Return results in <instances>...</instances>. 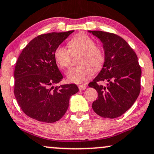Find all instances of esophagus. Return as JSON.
<instances>
[{
  "label": "esophagus",
  "instance_id": "1",
  "mask_svg": "<svg viewBox=\"0 0 154 154\" xmlns=\"http://www.w3.org/2000/svg\"><path fill=\"white\" fill-rule=\"evenodd\" d=\"M78 87H79V90L82 91V90H85V89L87 88V86L85 85H79Z\"/></svg>",
  "mask_w": 154,
  "mask_h": 154
}]
</instances>
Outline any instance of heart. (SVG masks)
Returning <instances> with one entry per match:
<instances>
[{
  "label": "heart",
  "instance_id": "b5f03b06",
  "mask_svg": "<svg viewBox=\"0 0 154 154\" xmlns=\"http://www.w3.org/2000/svg\"><path fill=\"white\" fill-rule=\"evenodd\" d=\"M70 50L59 45L54 51V60L60 67L65 69L70 65L72 54L82 53L79 63L82 65L72 67L66 73L68 80L79 84L87 80L92 75V69L98 70L104 65L105 56L103 50L96 46V42L85 34H79L69 42Z\"/></svg>",
  "mask_w": 154,
  "mask_h": 154
}]
</instances>
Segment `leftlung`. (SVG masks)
Instances as JSON below:
<instances>
[{"label": "left lung", "mask_w": 154, "mask_h": 154, "mask_svg": "<svg viewBox=\"0 0 154 154\" xmlns=\"http://www.w3.org/2000/svg\"><path fill=\"white\" fill-rule=\"evenodd\" d=\"M102 43L105 60L102 69L89 84L98 92L92 103L96 114L104 118L122 116L137 100L141 90V69L135 52L117 35L88 30ZM104 81L105 86L98 85Z\"/></svg>", "instance_id": "8db88e82"}]
</instances>
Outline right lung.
I'll return each instance as SVG.
<instances>
[{"mask_svg":"<svg viewBox=\"0 0 154 154\" xmlns=\"http://www.w3.org/2000/svg\"><path fill=\"white\" fill-rule=\"evenodd\" d=\"M73 32L40 35L19 56L14 72V94L29 117L45 123L57 122L67 112L70 97L79 91L75 84L54 86L63 78L54 60V51Z\"/></svg>","mask_w":154,"mask_h":154,"instance_id":"add662e5","label":"right lung"}]
</instances>
